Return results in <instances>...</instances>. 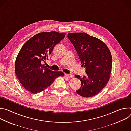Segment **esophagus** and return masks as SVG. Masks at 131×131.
<instances>
[{"instance_id": "34e87169", "label": "esophagus", "mask_w": 131, "mask_h": 131, "mask_svg": "<svg viewBox=\"0 0 131 131\" xmlns=\"http://www.w3.org/2000/svg\"><path fill=\"white\" fill-rule=\"evenodd\" d=\"M65 76L68 78H71L72 77V75L71 74H67L65 73Z\"/></svg>"}]
</instances>
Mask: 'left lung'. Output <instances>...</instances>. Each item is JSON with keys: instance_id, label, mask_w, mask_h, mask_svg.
<instances>
[{"instance_id": "obj_1", "label": "left lung", "mask_w": 131, "mask_h": 131, "mask_svg": "<svg viewBox=\"0 0 131 131\" xmlns=\"http://www.w3.org/2000/svg\"><path fill=\"white\" fill-rule=\"evenodd\" d=\"M67 37L75 48L86 73L83 77L74 76L81 82V86L76 92L84 97L94 96L109 80L112 67L110 51L102 41L85 32L68 33Z\"/></svg>"}]
</instances>
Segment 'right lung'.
<instances>
[{"mask_svg":"<svg viewBox=\"0 0 131 131\" xmlns=\"http://www.w3.org/2000/svg\"><path fill=\"white\" fill-rule=\"evenodd\" d=\"M65 32H42L30 38L21 49L15 63V72L21 83L33 94L39 93L49 86L64 72L54 71L46 68V60L54 47L63 40Z\"/></svg>","mask_w":131,"mask_h":131,"instance_id":"right-lung-1","label":"right lung"}]
</instances>
